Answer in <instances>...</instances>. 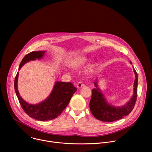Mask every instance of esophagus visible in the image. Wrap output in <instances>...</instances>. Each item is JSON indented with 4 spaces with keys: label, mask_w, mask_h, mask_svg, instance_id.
Masks as SVG:
<instances>
[{
    "label": "esophagus",
    "mask_w": 152,
    "mask_h": 152,
    "mask_svg": "<svg viewBox=\"0 0 152 152\" xmlns=\"http://www.w3.org/2000/svg\"><path fill=\"white\" fill-rule=\"evenodd\" d=\"M83 86V84L82 83V82H79L77 83V87L78 88H80L81 87H82Z\"/></svg>",
    "instance_id": "34e87169"
}]
</instances>
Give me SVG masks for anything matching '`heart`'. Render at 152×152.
<instances>
[{
    "label": "heart",
    "mask_w": 152,
    "mask_h": 152,
    "mask_svg": "<svg viewBox=\"0 0 152 152\" xmlns=\"http://www.w3.org/2000/svg\"><path fill=\"white\" fill-rule=\"evenodd\" d=\"M86 61H87V59H86V58L85 56H80L75 60L73 64V67L76 68L80 67L83 66V65L86 62Z\"/></svg>",
    "instance_id": "b5f03b06"
}]
</instances>
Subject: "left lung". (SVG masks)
I'll use <instances>...</instances> for the list:
<instances>
[{
  "label": "left lung",
  "mask_w": 152,
  "mask_h": 152,
  "mask_svg": "<svg viewBox=\"0 0 152 152\" xmlns=\"http://www.w3.org/2000/svg\"><path fill=\"white\" fill-rule=\"evenodd\" d=\"M131 64L132 62H131ZM135 75V79L134 84V94L126 104L120 107H115L106 102L103 94L98 88L97 81L94 84L96 88L92 90V95L90 102V111L94 117L102 121L113 122L123 118L129 115L134 109L137 98L138 75L134 69Z\"/></svg>",
  "instance_id": "8db88e82"
}]
</instances>
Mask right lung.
Instances as JSON below:
<instances>
[{"label": "right lung", "mask_w": 152, "mask_h": 152, "mask_svg": "<svg viewBox=\"0 0 152 152\" xmlns=\"http://www.w3.org/2000/svg\"><path fill=\"white\" fill-rule=\"evenodd\" d=\"M45 52L46 51H33L27 54L20 62L18 69L30 61L41 59ZM18 72L14 80V89L20 104L30 117L39 121H48L58 117L69 104L72 96L77 90L71 82L58 81L55 82L51 94L46 100L38 104H32L25 101L18 93Z\"/></svg>", "instance_id": "obj_1"}]
</instances>
